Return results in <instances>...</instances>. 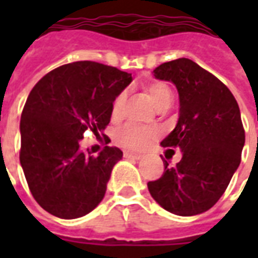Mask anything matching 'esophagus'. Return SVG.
<instances>
[{"mask_svg": "<svg viewBox=\"0 0 258 258\" xmlns=\"http://www.w3.org/2000/svg\"><path fill=\"white\" fill-rule=\"evenodd\" d=\"M124 158H127V159H134V161H139L142 155L141 154H133L128 153V151H124Z\"/></svg>", "mask_w": 258, "mask_h": 258, "instance_id": "1", "label": "esophagus"}]
</instances>
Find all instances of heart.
Masks as SVG:
<instances>
[{"label": "heart", "mask_w": 258, "mask_h": 258, "mask_svg": "<svg viewBox=\"0 0 258 258\" xmlns=\"http://www.w3.org/2000/svg\"><path fill=\"white\" fill-rule=\"evenodd\" d=\"M147 92L153 99L154 104L159 105L165 104L167 101L172 100V92L170 87L163 82H153L146 87ZM125 101V92L119 93L112 103V115L119 116L123 109ZM157 135V130L154 127H143V125L127 124L117 130L115 134V141L119 146L124 147L131 151L143 150L151 139Z\"/></svg>", "instance_id": "b5f03b06"}]
</instances>
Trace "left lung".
Returning <instances> with one entry per match:
<instances>
[{"label":"left lung","instance_id":"8db88e82","mask_svg":"<svg viewBox=\"0 0 258 258\" xmlns=\"http://www.w3.org/2000/svg\"><path fill=\"white\" fill-rule=\"evenodd\" d=\"M154 76L178 89V123L161 145L179 147L182 159L175 166L163 159L165 171L147 183L149 191L167 212L197 216L217 204L240 166L245 145L240 108L224 83L188 58L163 62Z\"/></svg>","mask_w":258,"mask_h":258}]
</instances>
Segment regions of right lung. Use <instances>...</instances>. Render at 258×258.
<instances>
[{"mask_svg":"<svg viewBox=\"0 0 258 258\" xmlns=\"http://www.w3.org/2000/svg\"><path fill=\"white\" fill-rule=\"evenodd\" d=\"M131 82L115 67L76 61L50 71L30 91L20 121V162L32 196L52 216L79 218L104 198L123 153L105 146L93 157L80 141L87 130L104 131L115 97Z\"/></svg>","mask_w":258,"mask_h":258,"instance_id":"obj_1","label":"right lung"}]
</instances>
